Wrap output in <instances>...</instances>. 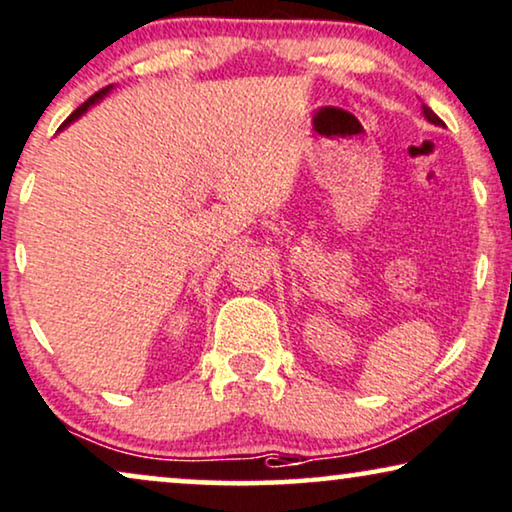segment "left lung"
Segmentation results:
<instances>
[{
  "mask_svg": "<svg viewBox=\"0 0 512 512\" xmlns=\"http://www.w3.org/2000/svg\"><path fill=\"white\" fill-rule=\"evenodd\" d=\"M424 117H426L428 121H431V124H435V126H442V119L438 117V114L433 112L431 107H426V105H424Z\"/></svg>",
  "mask_w": 512,
  "mask_h": 512,
  "instance_id": "8db88e82",
  "label": "left lung"
}]
</instances>
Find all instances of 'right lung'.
<instances>
[{"instance_id": "1", "label": "right lung", "mask_w": 512, "mask_h": 512, "mask_svg": "<svg viewBox=\"0 0 512 512\" xmlns=\"http://www.w3.org/2000/svg\"><path fill=\"white\" fill-rule=\"evenodd\" d=\"M107 91H109V86H107V88H102V91H98V93H95V95H91V98H88V100L84 102V105H79L77 109H74V112L70 114V117H67V119L63 121V126H60V128H65L67 124H72V121H74V119H79V117H81V114H84V112H86V109H88V107H91V105H95V102H98V100L102 98V95H105Z\"/></svg>"}]
</instances>
